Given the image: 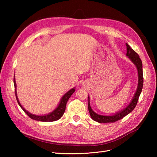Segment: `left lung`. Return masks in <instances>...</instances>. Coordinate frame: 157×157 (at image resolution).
<instances>
[{
  "mask_svg": "<svg viewBox=\"0 0 157 157\" xmlns=\"http://www.w3.org/2000/svg\"><path fill=\"white\" fill-rule=\"evenodd\" d=\"M126 56L130 59L134 65L136 66L138 73V85L136 90V92L134 94V98L131 101L130 103L124 109H122L121 111L117 112L115 114H113L112 115L106 116V115H101L99 114L95 113L92 109L90 107V98L88 97V111L92 119L99 123H108V122H115L116 121H119L123 117H126L130 112L134 110L136 107L137 101H138L139 97L141 92L142 88L144 85V77H143V69H142V61L140 58L139 55L136 52L130 48V46L126 43Z\"/></svg>",
  "mask_w": 157,
  "mask_h": 157,
  "instance_id": "obj_1",
  "label": "left lung"
}]
</instances>
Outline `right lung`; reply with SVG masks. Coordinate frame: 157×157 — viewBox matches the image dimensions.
Listing matches in <instances>:
<instances>
[{"label": "right lung", "instance_id": "add662e5", "mask_svg": "<svg viewBox=\"0 0 157 157\" xmlns=\"http://www.w3.org/2000/svg\"><path fill=\"white\" fill-rule=\"evenodd\" d=\"M13 84H14V86H15L16 97V99H17V101L19 104V105H20V107L23 109V111H24L31 118H32V119L35 120V121H42V122H53V121H58V119H59V118L63 116V113L65 112V107H66V104H67L68 99L71 96V95H72L75 91V88H73L72 89H71L70 90H69V91L65 94H64V96H63V97L61 98L60 102H59V104L54 111H53L52 113L48 114V115L39 116V115H33V114H31L29 112H28L27 111H26L25 109L22 107V105L20 104V101H19V100H18L17 96L16 83L15 78H13Z\"/></svg>", "mask_w": 157, "mask_h": 157}]
</instances>
